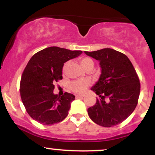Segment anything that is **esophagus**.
Returning <instances> with one entry per match:
<instances>
[{
  "label": "esophagus",
  "mask_w": 155,
  "mask_h": 155,
  "mask_svg": "<svg viewBox=\"0 0 155 155\" xmlns=\"http://www.w3.org/2000/svg\"><path fill=\"white\" fill-rule=\"evenodd\" d=\"M84 97V95H76V99L81 98V97Z\"/></svg>",
  "instance_id": "1"
}]
</instances>
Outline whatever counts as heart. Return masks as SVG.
I'll use <instances>...</instances> for the list:
<instances>
[{
  "mask_svg": "<svg viewBox=\"0 0 155 155\" xmlns=\"http://www.w3.org/2000/svg\"><path fill=\"white\" fill-rule=\"evenodd\" d=\"M80 63H81V66L84 68H87L90 66V65H93V61L92 59L89 58H83L80 60ZM67 64L64 65V69L66 67ZM89 86V81L87 80H77V81H74L70 84V89L73 92H76V93H82L85 91L87 87Z\"/></svg>",
  "mask_w": 155,
  "mask_h": 155,
  "instance_id": "obj_1",
  "label": "heart"
}]
</instances>
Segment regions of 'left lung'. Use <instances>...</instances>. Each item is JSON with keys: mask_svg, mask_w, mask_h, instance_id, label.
<instances>
[{"mask_svg": "<svg viewBox=\"0 0 155 155\" xmlns=\"http://www.w3.org/2000/svg\"><path fill=\"white\" fill-rule=\"evenodd\" d=\"M84 53L98 60L101 68L99 80L91 88L100 98L87 109L89 117L103 127L122 123L135 110L140 95V81L132 63L110 48Z\"/></svg>", "mask_w": 155, "mask_h": 155, "instance_id": "1", "label": "left lung"}]
</instances>
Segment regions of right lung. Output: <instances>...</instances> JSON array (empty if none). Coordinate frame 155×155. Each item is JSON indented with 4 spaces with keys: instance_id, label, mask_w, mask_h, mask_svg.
<instances>
[{
    "instance_id": "obj_1",
    "label": "right lung",
    "mask_w": 155,
    "mask_h": 155,
    "mask_svg": "<svg viewBox=\"0 0 155 155\" xmlns=\"http://www.w3.org/2000/svg\"><path fill=\"white\" fill-rule=\"evenodd\" d=\"M82 51L51 47L38 51L27 64L20 81V96L28 114L44 125L58 123L68 114L73 94L53 93L55 81L63 79L65 62L79 56Z\"/></svg>"
}]
</instances>
